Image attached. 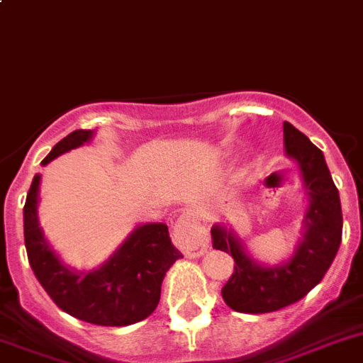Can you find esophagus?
I'll return each mask as SVG.
<instances>
[{
  "label": "esophagus",
  "instance_id": "obj_1",
  "mask_svg": "<svg viewBox=\"0 0 363 363\" xmlns=\"http://www.w3.org/2000/svg\"><path fill=\"white\" fill-rule=\"evenodd\" d=\"M173 238L186 257H201L208 249V234L194 210H186L177 219Z\"/></svg>",
  "mask_w": 363,
  "mask_h": 363
}]
</instances>
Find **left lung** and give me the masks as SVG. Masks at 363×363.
<instances>
[{"label":"left lung","instance_id":"obj_1","mask_svg":"<svg viewBox=\"0 0 363 363\" xmlns=\"http://www.w3.org/2000/svg\"><path fill=\"white\" fill-rule=\"evenodd\" d=\"M284 147L299 166L308 199L303 240L290 260L264 266L249 255L233 228L212 227V247L230 252L234 258L233 275L221 288V295L236 312L267 313L301 301L321 282L342 243V203L321 149L288 121H284Z\"/></svg>","mask_w":363,"mask_h":363}]
</instances>
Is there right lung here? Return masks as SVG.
<instances>
[{"instance_id":"1","label":"right lung","mask_w":363,"mask_h":363,"mask_svg":"<svg viewBox=\"0 0 363 363\" xmlns=\"http://www.w3.org/2000/svg\"><path fill=\"white\" fill-rule=\"evenodd\" d=\"M94 130H73L51 149L42 164L90 142ZM40 175H35L23 206L27 258L35 277L62 312L101 327L133 325L155 312L166 271L182 257L169 240L167 225L145 223L129 234L103 266L69 269L55 255L38 223Z\"/></svg>"}]
</instances>
